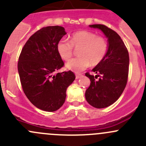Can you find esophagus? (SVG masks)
I'll return each mask as SVG.
<instances>
[{
    "label": "esophagus",
    "mask_w": 146,
    "mask_h": 146,
    "mask_svg": "<svg viewBox=\"0 0 146 146\" xmlns=\"http://www.w3.org/2000/svg\"><path fill=\"white\" fill-rule=\"evenodd\" d=\"M82 76V74H80V73H77V74L76 75V79H79L80 78H81Z\"/></svg>",
    "instance_id": "34e87169"
}]
</instances>
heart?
Returning a JSON list of instances; mask_svg holds the SVG:
<instances>
[{
    "instance_id": "obj_1",
    "label": "heart",
    "mask_w": 146,
    "mask_h": 146,
    "mask_svg": "<svg viewBox=\"0 0 146 146\" xmlns=\"http://www.w3.org/2000/svg\"><path fill=\"white\" fill-rule=\"evenodd\" d=\"M80 48L79 57L68 61L66 66L68 70L79 73L88 68L90 64L97 66L104 60L108 51V43L104 38L98 36L89 31H79L71 35L70 42L61 39L57 44V51L64 61L71 58L73 47Z\"/></svg>"
}]
</instances>
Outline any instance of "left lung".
I'll list each match as a JSON object with an SVG mask.
<instances>
[{
    "label": "left lung",
    "mask_w": 146,
    "mask_h": 146,
    "mask_svg": "<svg viewBox=\"0 0 146 146\" xmlns=\"http://www.w3.org/2000/svg\"><path fill=\"white\" fill-rule=\"evenodd\" d=\"M89 26L100 29L108 41L105 58L92 70L96 76L85 73L90 80V85L85 91V99L91 106L101 109L115 102L124 90L129 75V56L117 32L103 25ZM98 77L99 79L96 80Z\"/></svg>",
    "instance_id": "8db88e82"
}]
</instances>
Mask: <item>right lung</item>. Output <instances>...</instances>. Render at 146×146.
<instances>
[{"label": "right lung", "instance_id": "obj_1", "mask_svg": "<svg viewBox=\"0 0 146 146\" xmlns=\"http://www.w3.org/2000/svg\"><path fill=\"white\" fill-rule=\"evenodd\" d=\"M66 35L61 26L42 28L29 38L19 57L17 68L23 91L35 107L46 111L61 107L68 87L76 79L70 70L54 75L64 65L57 44Z\"/></svg>", "mask_w": 146, "mask_h": 146}]
</instances>
